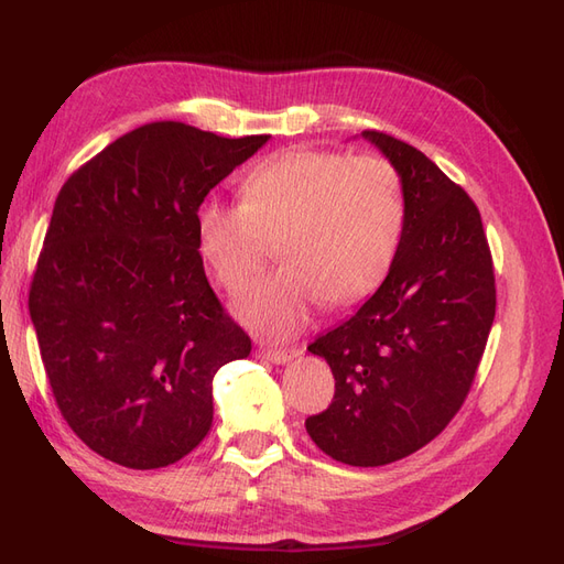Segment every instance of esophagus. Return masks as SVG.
<instances>
[{
	"mask_svg": "<svg viewBox=\"0 0 564 564\" xmlns=\"http://www.w3.org/2000/svg\"><path fill=\"white\" fill-rule=\"evenodd\" d=\"M299 352L301 350H296V348H265V346L259 348V355L272 365H284V362L292 360V357H296Z\"/></svg>",
	"mask_w": 564,
	"mask_h": 564,
	"instance_id": "obj_1",
	"label": "esophagus"
}]
</instances>
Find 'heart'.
<instances>
[{
    "instance_id": "b5f03b06",
    "label": "heart",
    "mask_w": 564,
    "mask_h": 564,
    "mask_svg": "<svg viewBox=\"0 0 564 564\" xmlns=\"http://www.w3.org/2000/svg\"><path fill=\"white\" fill-rule=\"evenodd\" d=\"M406 226L404 183L379 155L286 148L256 162L240 202L197 209V249L218 284L240 294L278 243L282 263L237 301L247 329L268 340L296 336L315 305L344 308L377 292L395 265Z\"/></svg>"
}]
</instances>
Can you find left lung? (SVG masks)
<instances>
[{
    "label": "left lung",
    "instance_id": "left-lung-1",
    "mask_svg": "<svg viewBox=\"0 0 564 564\" xmlns=\"http://www.w3.org/2000/svg\"><path fill=\"white\" fill-rule=\"evenodd\" d=\"M362 135L398 166L406 226L377 294L308 346L336 383L305 431L327 456L369 468L425 447L458 414L491 332L497 284L480 209L464 187L395 135Z\"/></svg>",
    "mask_w": 564,
    "mask_h": 564
}]
</instances>
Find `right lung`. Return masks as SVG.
Returning a JSON list of instances; mask_svg holds the SVG:
<instances>
[{
	"label": "right lung",
	"mask_w": 564,
	"mask_h": 564,
	"mask_svg": "<svg viewBox=\"0 0 564 564\" xmlns=\"http://www.w3.org/2000/svg\"><path fill=\"white\" fill-rule=\"evenodd\" d=\"M268 139L150 122L61 187L28 308L63 419L112 464L191 454L212 429L214 373L251 352L204 275L195 216Z\"/></svg>",
	"instance_id": "right-lung-1"
}]
</instances>
